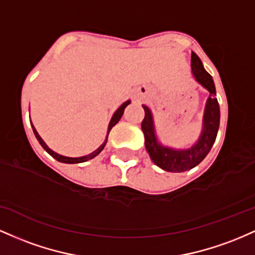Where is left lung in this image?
<instances>
[{"mask_svg":"<svg viewBox=\"0 0 255 255\" xmlns=\"http://www.w3.org/2000/svg\"><path fill=\"white\" fill-rule=\"evenodd\" d=\"M191 70L195 79L210 91L204 117V130L199 142L187 150H173L160 145L154 135L153 118L149 108H144V119L142 120V131L144 133V143L150 159L156 166L168 172H184L199 165L210 153L219 128V104L216 99V88L211 74L205 70L201 60L193 51L191 54Z\"/></svg>","mask_w":255,"mask_h":255,"instance_id":"1","label":"left lung"}]
</instances>
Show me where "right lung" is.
Returning a JSON list of instances; mask_svg holds the SVG:
<instances>
[{
    "label": "right lung",
    "mask_w": 255,
    "mask_h": 255,
    "mask_svg": "<svg viewBox=\"0 0 255 255\" xmlns=\"http://www.w3.org/2000/svg\"><path fill=\"white\" fill-rule=\"evenodd\" d=\"M128 104H130V101H127V102H124V104H123V105L120 106V107L118 108V110H117V112L113 114L112 119H111V123H110V127H108V133H110L111 128H112L114 127V125H116L117 123L119 122L120 118H122L123 113H124V110H125V107H127V106H128ZM31 125H32V124H31ZM32 128H33V133H35L36 138L38 139L39 144H41L42 147L44 148V149L47 150L48 153H49L50 155L53 156L54 159H56V160H58V161H60V162H65V164H78V162H84V161H88V160H90V159L95 158V156L97 155V154H99L100 151H101L102 149H104V148H105V145H106V142H107V138H106V141H105L104 144H102L101 147H100V148H97V149H96L95 151H93V153L89 154V155H87V156H82V158H67V156H62V155H60V154L55 153V151H53V150H51V149H49V148L47 147V144H45V143L43 142V139L41 138V137H39L38 133H37L36 128H33V125H32ZM107 137H108V135H107Z\"/></svg>",
    "instance_id": "obj_1"
}]
</instances>
